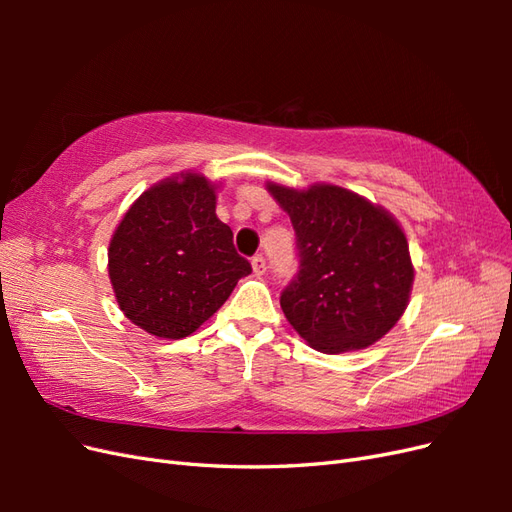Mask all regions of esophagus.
I'll use <instances>...</instances> for the list:
<instances>
[{
    "label": "esophagus",
    "mask_w": 512,
    "mask_h": 512,
    "mask_svg": "<svg viewBox=\"0 0 512 512\" xmlns=\"http://www.w3.org/2000/svg\"><path fill=\"white\" fill-rule=\"evenodd\" d=\"M252 269H254L256 275H265V271H267V260H265V256L256 254V256L252 258Z\"/></svg>",
    "instance_id": "1"
}]
</instances>
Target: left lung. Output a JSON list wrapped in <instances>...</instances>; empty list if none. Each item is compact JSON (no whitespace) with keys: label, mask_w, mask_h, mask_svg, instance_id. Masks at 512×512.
<instances>
[{"label":"left lung","mask_w":512,"mask_h":512,"mask_svg":"<svg viewBox=\"0 0 512 512\" xmlns=\"http://www.w3.org/2000/svg\"><path fill=\"white\" fill-rule=\"evenodd\" d=\"M267 188L297 237L299 271L280 297L292 329L324 354L378 342L406 312L414 282L404 230L339 185Z\"/></svg>","instance_id":"obj_1"}]
</instances>
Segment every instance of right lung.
I'll return each instance as SVG.
<instances>
[{"mask_svg":"<svg viewBox=\"0 0 512 512\" xmlns=\"http://www.w3.org/2000/svg\"><path fill=\"white\" fill-rule=\"evenodd\" d=\"M252 265L215 215L203 175L164 179L138 196L108 245L119 309L143 331L181 339L209 320Z\"/></svg>","mask_w":512,"mask_h":512,"instance_id":"1","label":"right lung"}]
</instances>
